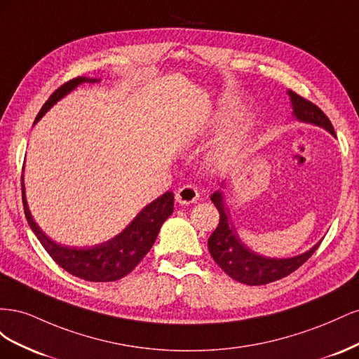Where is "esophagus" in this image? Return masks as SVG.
<instances>
[{"instance_id": "esophagus-1", "label": "esophagus", "mask_w": 359, "mask_h": 359, "mask_svg": "<svg viewBox=\"0 0 359 359\" xmlns=\"http://www.w3.org/2000/svg\"><path fill=\"white\" fill-rule=\"evenodd\" d=\"M175 199L181 205H189V203H193L199 199V191L196 187H193V186H182L177 191Z\"/></svg>"}]
</instances>
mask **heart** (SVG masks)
Here are the masks:
<instances>
[{
	"instance_id": "obj_1",
	"label": "heart",
	"mask_w": 359,
	"mask_h": 359,
	"mask_svg": "<svg viewBox=\"0 0 359 359\" xmlns=\"http://www.w3.org/2000/svg\"><path fill=\"white\" fill-rule=\"evenodd\" d=\"M248 127H250V121H247V119H245L244 123H241L240 126H238L233 130V132L224 139V142H222V145L217 148L215 154H214L215 160H222V158L227 157L229 154H232L235 149L240 148V145L243 144V140L245 137V133H247Z\"/></svg>"
}]
</instances>
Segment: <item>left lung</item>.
<instances>
[{"mask_svg":"<svg viewBox=\"0 0 359 359\" xmlns=\"http://www.w3.org/2000/svg\"><path fill=\"white\" fill-rule=\"evenodd\" d=\"M287 94L290 97L293 116H295L298 121L319 126L325 130H328L332 136H335L330 118L325 115L316 104L309 102L307 99H304V97L293 91H287ZM211 201L214 202L215 208L219 210L220 222L219 226H217V229L210 236L208 250L212 259L215 260V264L219 265L227 276L236 281H240V283L248 286H260L287 277L304 262H307L309 257L316 252L319 244L322 243L319 241L316 245H313L309 252L289 259L260 256L241 243L235 226L229 220V212H227L223 202V193L220 190L214 191L211 194Z\"/></svg>","mask_w":359,"mask_h":359,"instance_id":"left-lung-1","label":"left lung"}]
</instances>
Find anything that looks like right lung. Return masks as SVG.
Instances as JSON below:
<instances>
[{
	"instance_id": "right-lung-1",
	"label": "right lung",
	"mask_w": 359,
	"mask_h": 359,
	"mask_svg": "<svg viewBox=\"0 0 359 359\" xmlns=\"http://www.w3.org/2000/svg\"><path fill=\"white\" fill-rule=\"evenodd\" d=\"M99 81L100 79H88L85 76H79V78H74L61 85L49 97L48 102L43 104L39 115L36 116L34 124L64 95L73 91L76 86L83 82ZM22 202L27 222L49 256L67 273L86 281H115L132 273L135 266L145 257L156 243L161 224L173 212V193L166 191L154 202L147 205L135 217V220L112 240L94 247H70L52 241L48 235L43 233L34 219H32L25 198L24 177Z\"/></svg>"
}]
</instances>
